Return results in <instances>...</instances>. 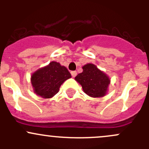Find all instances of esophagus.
<instances>
[{
    "instance_id": "1",
    "label": "esophagus",
    "mask_w": 149,
    "mask_h": 149,
    "mask_svg": "<svg viewBox=\"0 0 149 149\" xmlns=\"http://www.w3.org/2000/svg\"><path fill=\"white\" fill-rule=\"evenodd\" d=\"M70 73H71V76H73V77H75V76H76V75H77V72L76 71H71L70 72Z\"/></svg>"
}]
</instances>
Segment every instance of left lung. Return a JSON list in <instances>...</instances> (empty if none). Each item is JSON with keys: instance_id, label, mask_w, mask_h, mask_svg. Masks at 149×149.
Segmentation results:
<instances>
[{"instance_id": "obj_1", "label": "left lung", "mask_w": 149, "mask_h": 149, "mask_svg": "<svg viewBox=\"0 0 149 149\" xmlns=\"http://www.w3.org/2000/svg\"><path fill=\"white\" fill-rule=\"evenodd\" d=\"M83 72L75 77L81 85L84 92L89 97H102L107 92L110 79L94 64L88 63L82 67Z\"/></svg>"}]
</instances>
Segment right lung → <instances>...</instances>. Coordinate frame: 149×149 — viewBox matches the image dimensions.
Here are the masks:
<instances>
[{
	"label": "right lung",
	"instance_id": "1",
	"mask_svg": "<svg viewBox=\"0 0 149 149\" xmlns=\"http://www.w3.org/2000/svg\"><path fill=\"white\" fill-rule=\"evenodd\" d=\"M70 78L71 75L65 66L52 61L31 75V83L37 95L49 99L59 91L61 84Z\"/></svg>",
	"mask_w": 149,
	"mask_h": 149
}]
</instances>
